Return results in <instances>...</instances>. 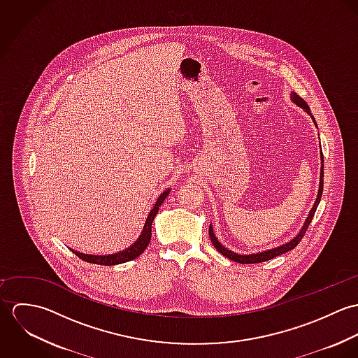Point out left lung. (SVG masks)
<instances>
[{"mask_svg": "<svg viewBox=\"0 0 358 358\" xmlns=\"http://www.w3.org/2000/svg\"><path fill=\"white\" fill-rule=\"evenodd\" d=\"M291 101L295 103L298 107L303 108L307 114L311 117L314 125L317 127V122H315V120H314V117H313V114H311L310 107L307 106V103L305 102L299 95H296L295 92H291ZM320 158H321V168H320V185H318L317 199H315L313 208L310 209V212H308V215H307L306 220H305L302 229L299 230V233H298L292 240H289L288 243H285V244H282V245H278V247H275V248H271V250H266V251L256 252V254H250V255H243V254L233 252V251H230L229 248H226L224 245H222V244L219 243V240L216 238V236L213 234L212 224H209V238H210L213 247H215L222 255L226 256V257H229L230 260H234V262H237V263H260V262L270 260V259H273V257H275V256L282 255V254H285V252L294 250V248L301 243V240L303 238V236H305V233H306L307 227H308V224H310V222H311V219H313V216H314V213H315V209H317V206L320 204V200H321V196H322V187H324V157H322V152H320Z\"/></svg>", "mask_w": 358, "mask_h": 358, "instance_id": "1", "label": "left lung"}]
</instances>
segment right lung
<instances>
[{
    "label": "right lung",
    "instance_id": "add662e5",
    "mask_svg": "<svg viewBox=\"0 0 358 358\" xmlns=\"http://www.w3.org/2000/svg\"><path fill=\"white\" fill-rule=\"evenodd\" d=\"M171 189H166L164 190L155 204H154L152 210L149 212V216L146 219V223L143 226V230H142V234L139 236V238L131 245L128 247L127 250L124 251H120V252H115V254H108V255H88V254H83V252H78V251H74L71 250L76 255L78 256L80 259L88 262V263H95V264H102V266H113V264H120V263H125V262H129V260H134L135 257H138L139 255H142L145 252V250L148 248L150 240H152V224H153L154 217L155 215L158 213V208L161 206V204L164 203V200L168 197Z\"/></svg>",
    "mask_w": 358,
    "mask_h": 358
}]
</instances>
